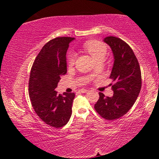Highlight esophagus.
Segmentation results:
<instances>
[{
	"label": "esophagus",
	"instance_id": "esophagus-1",
	"mask_svg": "<svg viewBox=\"0 0 159 159\" xmlns=\"http://www.w3.org/2000/svg\"><path fill=\"white\" fill-rule=\"evenodd\" d=\"M79 92H80L81 93H87L88 92V90H86V89H80V90H79Z\"/></svg>",
	"mask_w": 159,
	"mask_h": 159
}]
</instances>
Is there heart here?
<instances>
[{
  "mask_svg": "<svg viewBox=\"0 0 159 159\" xmlns=\"http://www.w3.org/2000/svg\"><path fill=\"white\" fill-rule=\"evenodd\" d=\"M83 48L89 55H90L96 62H102L104 60L107 54V45L101 41H88L83 45ZM76 55L74 53L69 54L67 58V64L69 66H72L75 64Z\"/></svg>",
  "mask_w": 159,
  "mask_h": 159,
  "instance_id": "heart-1",
  "label": "heart"
}]
</instances>
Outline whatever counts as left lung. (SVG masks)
Here are the masks:
<instances>
[{"mask_svg": "<svg viewBox=\"0 0 159 159\" xmlns=\"http://www.w3.org/2000/svg\"><path fill=\"white\" fill-rule=\"evenodd\" d=\"M104 41L111 48L114 63L109 79L112 80V97L99 93L95 111L106 120H112L125 115L135 102L142 87L139 64L128 43L119 38L108 36Z\"/></svg>", "mask_w": 159, "mask_h": 159, "instance_id": "1", "label": "left lung"}]
</instances>
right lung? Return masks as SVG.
I'll return each mask as SVG.
<instances>
[{"mask_svg":"<svg viewBox=\"0 0 159 159\" xmlns=\"http://www.w3.org/2000/svg\"><path fill=\"white\" fill-rule=\"evenodd\" d=\"M74 38L57 37L45 44L32 65L29 95L32 107L39 118L48 125L60 128L71 116L74 93L58 94L55 89L61 76L66 74V54Z\"/></svg>","mask_w":159,"mask_h":159,"instance_id":"1","label":"right lung"}]
</instances>
